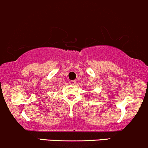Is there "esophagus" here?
Returning a JSON list of instances; mask_svg holds the SVG:
<instances>
[{"label": "esophagus", "instance_id": "34e87169", "mask_svg": "<svg viewBox=\"0 0 148 148\" xmlns=\"http://www.w3.org/2000/svg\"><path fill=\"white\" fill-rule=\"evenodd\" d=\"M70 84L72 85H74L76 84V80H71L70 81Z\"/></svg>", "mask_w": 148, "mask_h": 148}]
</instances>
